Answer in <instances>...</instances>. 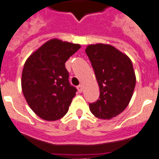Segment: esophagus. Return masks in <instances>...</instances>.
Listing matches in <instances>:
<instances>
[{"label": "esophagus", "mask_w": 159, "mask_h": 159, "mask_svg": "<svg viewBox=\"0 0 159 159\" xmlns=\"http://www.w3.org/2000/svg\"><path fill=\"white\" fill-rule=\"evenodd\" d=\"M77 90H78V92H79V93H82V90H83V88H82V85H79V86H77Z\"/></svg>", "instance_id": "34e87169"}]
</instances>
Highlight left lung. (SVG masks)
<instances>
[{"instance_id": "8db88e82", "label": "left lung", "mask_w": 159, "mask_h": 159, "mask_svg": "<svg viewBox=\"0 0 159 159\" xmlns=\"http://www.w3.org/2000/svg\"><path fill=\"white\" fill-rule=\"evenodd\" d=\"M95 73L100 94L90 110L97 118L111 120L129 105L136 85L133 63L127 55L111 45L97 43L86 49Z\"/></svg>"}]
</instances>
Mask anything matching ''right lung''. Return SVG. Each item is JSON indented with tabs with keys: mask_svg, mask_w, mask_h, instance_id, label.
I'll return each mask as SVG.
<instances>
[{
	"mask_svg": "<svg viewBox=\"0 0 159 159\" xmlns=\"http://www.w3.org/2000/svg\"><path fill=\"white\" fill-rule=\"evenodd\" d=\"M80 48V44L52 39L25 62L22 93L31 110L43 120H57L68 112L77 89L69 83L65 62Z\"/></svg>",
	"mask_w": 159,
	"mask_h": 159,
	"instance_id": "add662e5",
	"label": "right lung"
}]
</instances>
